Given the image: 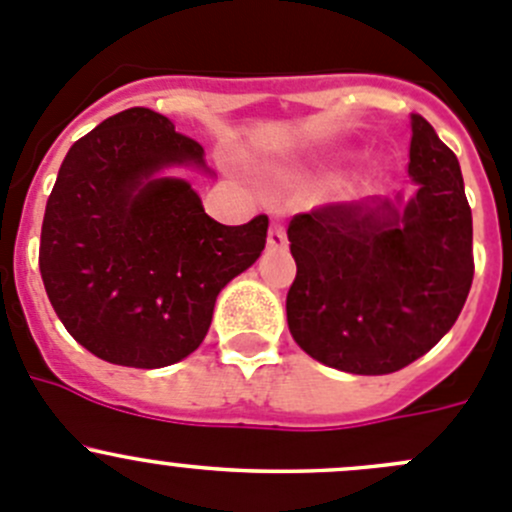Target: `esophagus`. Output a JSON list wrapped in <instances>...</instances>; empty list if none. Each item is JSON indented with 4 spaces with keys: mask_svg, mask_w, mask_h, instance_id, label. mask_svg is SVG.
Masks as SVG:
<instances>
[{
    "mask_svg": "<svg viewBox=\"0 0 512 512\" xmlns=\"http://www.w3.org/2000/svg\"><path fill=\"white\" fill-rule=\"evenodd\" d=\"M269 248H284L286 246V228H284V221L281 218H274L271 221V228H269Z\"/></svg>",
    "mask_w": 512,
    "mask_h": 512,
    "instance_id": "esophagus-1",
    "label": "esophagus"
}]
</instances>
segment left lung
Here are the masks:
<instances>
[{"instance_id":"obj_1","label":"left lung","mask_w":512,"mask_h":512,"mask_svg":"<svg viewBox=\"0 0 512 512\" xmlns=\"http://www.w3.org/2000/svg\"><path fill=\"white\" fill-rule=\"evenodd\" d=\"M405 211L387 198L321 203L289 223L294 342L326 367L389 374L452 329L475 274L472 213L455 153L412 115Z\"/></svg>"}]
</instances>
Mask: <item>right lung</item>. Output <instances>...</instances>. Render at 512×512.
<instances>
[{
    "mask_svg": "<svg viewBox=\"0 0 512 512\" xmlns=\"http://www.w3.org/2000/svg\"><path fill=\"white\" fill-rule=\"evenodd\" d=\"M203 163V145L165 115L130 107L65 155L47 198L40 274L50 304L87 352L158 369L201 347L223 286L259 259L269 216L213 221L168 165Z\"/></svg>",
    "mask_w": 512,
    "mask_h": 512,
    "instance_id": "1",
    "label": "right lung"
}]
</instances>
